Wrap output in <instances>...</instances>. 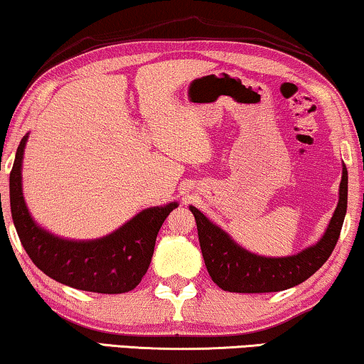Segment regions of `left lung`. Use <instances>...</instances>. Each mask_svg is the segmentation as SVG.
Wrapping results in <instances>:
<instances>
[{"instance_id": "8db88e82", "label": "left lung", "mask_w": 364, "mask_h": 364, "mask_svg": "<svg viewBox=\"0 0 364 364\" xmlns=\"http://www.w3.org/2000/svg\"><path fill=\"white\" fill-rule=\"evenodd\" d=\"M348 203V171L343 165L338 204L318 242L285 257H265L244 249L226 231L189 206L198 226L204 264L219 289L235 294H265L295 287L311 277L333 252L345 221Z\"/></svg>"}]
</instances>
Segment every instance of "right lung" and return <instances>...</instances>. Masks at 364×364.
<instances>
[{
  "label": "right lung",
  "mask_w": 364,
  "mask_h": 364,
  "mask_svg": "<svg viewBox=\"0 0 364 364\" xmlns=\"http://www.w3.org/2000/svg\"><path fill=\"white\" fill-rule=\"evenodd\" d=\"M28 136L29 133L19 143L9 175V204L14 228L36 267L60 284L85 291L125 294L135 289L150 267L158 231L178 203L143 209L104 237H59L34 221L24 201L21 170Z\"/></svg>",
  "instance_id": "obj_1"
}]
</instances>
